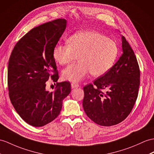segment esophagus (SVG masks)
Instances as JSON below:
<instances>
[{"instance_id":"esophagus-1","label":"esophagus","mask_w":154,"mask_h":154,"mask_svg":"<svg viewBox=\"0 0 154 154\" xmlns=\"http://www.w3.org/2000/svg\"><path fill=\"white\" fill-rule=\"evenodd\" d=\"M78 87H79V84H78V83H75V82H72V83L71 84V88H72V89L78 88Z\"/></svg>"}]
</instances>
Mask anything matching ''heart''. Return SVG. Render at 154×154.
Returning a JSON list of instances; mask_svg holds the SVG:
<instances>
[{
  "instance_id": "b5f03b06",
  "label": "heart",
  "mask_w": 154,
  "mask_h": 154,
  "mask_svg": "<svg viewBox=\"0 0 154 154\" xmlns=\"http://www.w3.org/2000/svg\"><path fill=\"white\" fill-rule=\"evenodd\" d=\"M68 44H58L53 56L58 64L66 65L79 61L63 71L64 79L79 82L90 72L93 76H100L114 66L118 54V47L113 40L95 31H81L68 38Z\"/></svg>"
}]
</instances>
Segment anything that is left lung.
Returning <instances> with one entry per match:
<instances>
[{"mask_svg": "<svg viewBox=\"0 0 154 154\" xmlns=\"http://www.w3.org/2000/svg\"><path fill=\"white\" fill-rule=\"evenodd\" d=\"M121 57L108 72L84 87V111L99 125L112 126L124 120L138 97L139 65L124 36Z\"/></svg>", "mask_w": 154, "mask_h": 154, "instance_id": "left-lung-1", "label": "left lung"}]
</instances>
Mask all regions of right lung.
<instances>
[{
	"mask_svg": "<svg viewBox=\"0 0 154 154\" xmlns=\"http://www.w3.org/2000/svg\"><path fill=\"white\" fill-rule=\"evenodd\" d=\"M66 24L65 19L59 18L34 27L18 41L10 55V99L20 117L34 127L44 126L57 118L63 99L71 91L69 81L56 83L52 92L46 89L49 79H59L53 50Z\"/></svg>",
	"mask_w": 154,
	"mask_h": 154,
	"instance_id": "add662e5",
	"label": "right lung"
}]
</instances>
